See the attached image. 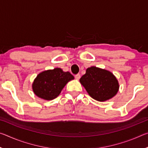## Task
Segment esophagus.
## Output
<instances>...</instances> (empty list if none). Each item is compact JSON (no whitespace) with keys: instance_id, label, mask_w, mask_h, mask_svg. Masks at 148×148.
<instances>
[{"instance_id":"esophagus-1","label":"esophagus","mask_w":148,"mask_h":148,"mask_svg":"<svg viewBox=\"0 0 148 148\" xmlns=\"http://www.w3.org/2000/svg\"><path fill=\"white\" fill-rule=\"evenodd\" d=\"M75 78L76 79H79L80 78V74H77L75 75Z\"/></svg>"}]
</instances>
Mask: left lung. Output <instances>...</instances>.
Here are the masks:
<instances>
[{
    "label": "left lung",
    "instance_id": "left-lung-1",
    "mask_svg": "<svg viewBox=\"0 0 148 148\" xmlns=\"http://www.w3.org/2000/svg\"><path fill=\"white\" fill-rule=\"evenodd\" d=\"M79 82L90 96L98 101L112 98L119 89L118 82L112 72L95 66L87 69Z\"/></svg>",
    "mask_w": 148,
    "mask_h": 148
}]
</instances>
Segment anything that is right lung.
<instances>
[{
  "label": "right lung",
  "mask_w": 148,
  "mask_h": 148,
  "mask_svg": "<svg viewBox=\"0 0 148 148\" xmlns=\"http://www.w3.org/2000/svg\"><path fill=\"white\" fill-rule=\"evenodd\" d=\"M73 79L74 76L69 72L56 68L40 73L34 80L32 89L40 98L53 100L60 94L67 82Z\"/></svg>",
  "instance_id": "1"
}]
</instances>
